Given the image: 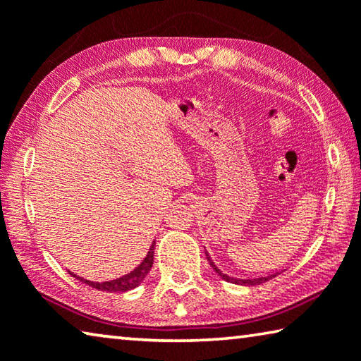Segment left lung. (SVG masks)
<instances>
[{
    "label": "left lung",
    "mask_w": 361,
    "mask_h": 361,
    "mask_svg": "<svg viewBox=\"0 0 361 361\" xmlns=\"http://www.w3.org/2000/svg\"><path fill=\"white\" fill-rule=\"evenodd\" d=\"M205 257H207V260L210 263V267L214 268V271L219 274V276L221 279H225V281L228 283H233V284H241V286H257V284H263L267 281H270V279H273L274 276H276L278 273H273V274H268V276H260V278H249V279H243V278H233V276H228L226 273H223L219 267L215 265L214 262H212V259L209 257V254L205 252Z\"/></svg>",
    "instance_id": "obj_1"
}]
</instances>
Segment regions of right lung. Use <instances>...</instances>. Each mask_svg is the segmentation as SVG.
<instances>
[{"label": "right lung", "mask_w": 361, "mask_h": 361, "mask_svg": "<svg viewBox=\"0 0 361 361\" xmlns=\"http://www.w3.org/2000/svg\"><path fill=\"white\" fill-rule=\"evenodd\" d=\"M154 245H156V243H152V245L149 247V252H147V255L145 257V260H142L133 271H130L128 274H123V276H120L117 279H111V281H104V283H96V281L83 279L82 276H77V274L73 273L71 274L73 278H77L78 281L88 284L91 288L98 290H107V293H127L130 289L138 288V286L145 281L147 273L151 271L152 262H154Z\"/></svg>", "instance_id": "obj_1"}]
</instances>
